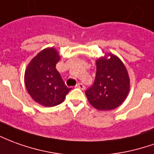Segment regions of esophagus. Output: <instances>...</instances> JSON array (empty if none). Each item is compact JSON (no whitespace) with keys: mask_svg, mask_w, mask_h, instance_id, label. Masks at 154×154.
<instances>
[{"mask_svg":"<svg viewBox=\"0 0 154 154\" xmlns=\"http://www.w3.org/2000/svg\"><path fill=\"white\" fill-rule=\"evenodd\" d=\"M76 88H80V89H82V90H84L85 89V86L82 83H78V84L76 85Z\"/></svg>","mask_w":154,"mask_h":154,"instance_id":"esophagus-1","label":"esophagus"}]
</instances>
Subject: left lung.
I'll list each match as a JSON object with an SVG mask.
<instances>
[{
  "mask_svg": "<svg viewBox=\"0 0 154 154\" xmlns=\"http://www.w3.org/2000/svg\"><path fill=\"white\" fill-rule=\"evenodd\" d=\"M96 65L94 83L85 94L91 105L97 110L117 108L123 103L129 92L128 71L122 61L113 54L105 55L97 59Z\"/></svg>",
  "mask_w": 154,
  "mask_h": 154,
  "instance_id": "8db88e82",
  "label": "left lung"
}]
</instances>
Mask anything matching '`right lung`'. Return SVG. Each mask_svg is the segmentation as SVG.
<instances>
[{"label":"right lung","instance_id":"right-lung-1","mask_svg":"<svg viewBox=\"0 0 154 154\" xmlns=\"http://www.w3.org/2000/svg\"><path fill=\"white\" fill-rule=\"evenodd\" d=\"M59 59L55 48H46L32 59L25 72L27 92L35 102L45 107L62 103L71 90L56 68Z\"/></svg>","mask_w":154,"mask_h":154}]
</instances>
